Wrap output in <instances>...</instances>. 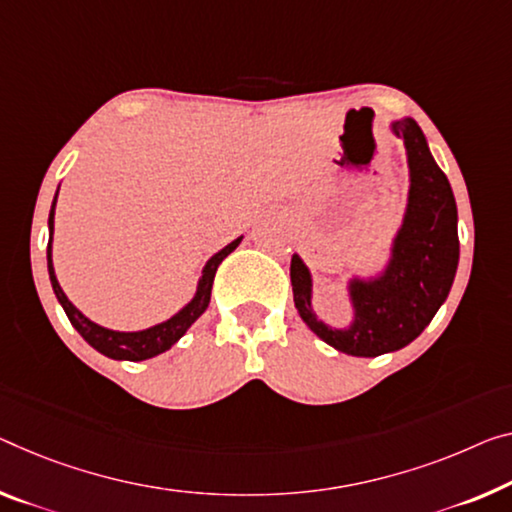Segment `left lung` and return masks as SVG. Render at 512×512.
Returning a JSON list of instances; mask_svg holds the SVG:
<instances>
[{
	"instance_id": "left-lung-1",
	"label": "left lung",
	"mask_w": 512,
	"mask_h": 512,
	"mask_svg": "<svg viewBox=\"0 0 512 512\" xmlns=\"http://www.w3.org/2000/svg\"><path fill=\"white\" fill-rule=\"evenodd\" d=\"M389 130L405 144L410 169L407 206L382 270L368 277L352 274L345 281L352 309L348 327H332L316 316L311 270L300 254L290 261L300 318L327 345L352 357L387 355L410 345L446 302L460 261L458 206L426 135L410 116L391 121Z\"/></svg>"
}]
</instances>
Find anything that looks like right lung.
Returning a JSON list of instances; mask_svg holds the SVG:
<instances>
[{"mask_svg":"<svg viewBox=\"0 0 512 512\" xmlns=\"http://www.w3.org/2000/svg\"><path fill=\"white\" fill-rule=\"evenodd\" d=\"M57 196H59V190H57V194H54L50 217H47V229H50V240H47V272H50L52 290H54V295H57L59 304L64 306L70 325L80 332V336L91 345L93 350H98L100 355L116 359V361H144V359H151V357L162 355V352H167L171 345L178 343L180 338H183V334L194 325L196 318H199L201 313L208 309L212 281H215L217 267L235 247L240 245L242 235L208 258V263L203 265V270H201L199 283H196V293L192 300L183 306V309L176 311L171 318L157 322V325H153V327L139 329V332H119V329L102 327V325H98V322L86 318L84 313L68 300L64 288L59 286V279H57V274H54V263H52L54 208H57Z\"/></svg>","mask_w":512,"mask_h":512,"instance_id":"obj_1","label":"right lung"}]
</instances>
